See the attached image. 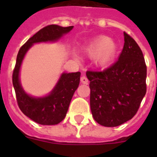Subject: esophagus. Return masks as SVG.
Masks as SVG:
<instances>
[{"label":"esophagus","mask_w":157,"mask_h":157,"mask_svg":"<svg viewBox=\"0 0 157 157\" xmlns=\"http://www.w3.org/2000/svg\"><path fill=\"white\" fill-rule=\"evenodd\" d=\"M81 83H82V84H88L89 80H88V78L86 77V76H82L81 77Z\"/></svg>","instance_id":"esophagus-1"}]
</instances>
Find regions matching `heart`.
<instances>
[{
  "mask_svg": "<svg viewBox=\"0 0 157 157\" xmlns=\"http://www.w3.org/2000/svg\"><path fill=\"white\" fill-rule=\"evenodd\" d=\"M86 51L90 57L95 58L98 66L107 67L116 56L117 45L109 37L101 36L88 45Z\"/></svg>",
  "mask_w": 157,
  "mask_h": 157,
  "instance_id": "heart-1",
  "label": "heart"
}]
</instances>
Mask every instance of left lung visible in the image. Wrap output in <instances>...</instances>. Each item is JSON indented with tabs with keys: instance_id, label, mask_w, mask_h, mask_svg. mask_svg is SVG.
Segmentation results:
<instances>
[{
	"instance_id": "obj_1",
	"label": "left lung",
	"mask_w": 157,
	"mask_h": 157,
	"mask_svg": "<svg viewBox=\"0 0 157 157\" xmlns=\"http://www.w3.org/2000/svg\"><path fill=\"white\" fill-rule=\"evenodd\" d=\"M119 59L103 71H87L90 109L101 125L115 127L135 116L147 91V66L141 49L124 33Z\"/></svg>"
}]
</instances>
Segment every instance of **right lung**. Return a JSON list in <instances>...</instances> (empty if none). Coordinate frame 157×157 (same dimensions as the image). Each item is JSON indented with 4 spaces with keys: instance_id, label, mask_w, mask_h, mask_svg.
I'll return each instance as SVG.
<instances>
[{
    "instance_id": "right-lung-1",
    "label": "right lung",
    "mask_w": 157,
    "mask_h": 157,
    "mask_svg": "<svg viewBox=\"0 0 157 157\" xmlns=\"http://www.w3.org/2000/svg\"><path fill=\"white\" fill-rule=\"evenodd\" d=\"M72 28L73 26L66 28L54 24L46 26L29 38L21 46L17 55L12 76L17 103L23 114L38 124H57L64 119L71 98L80 84L81 72L63 73L58 84L49 95L44 98H33L27 94L21 87L18 78L21 63L28 49L34 43L57 40Z\"/></svg>"
}]
</instances>
